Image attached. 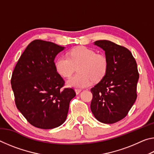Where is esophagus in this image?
Segmentation results:
<instances>
[{
	"mask_svg": "<svg viewBox=\"0 0 154 154\" xmlns=\"http://www.w3.org/2000/svg\"><path fill=\"white\" fill-rule=\"evenodd\" d=\"M81 92H82V90L81 89H75V92H76L77 94H79Z\"/></svg>",
	"mask_w": 154,
	"mask_h": 154,
	"instance_id": "obj_1",
	"label": "esophagus"
}]
</instances>
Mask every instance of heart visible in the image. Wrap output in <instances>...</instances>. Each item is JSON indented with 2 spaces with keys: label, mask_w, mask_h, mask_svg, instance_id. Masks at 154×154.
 I'll return each instance as SVG.
<instances>
[{
  "label": "heart",
  "mask_w": 154,
  "mask_h": 154,
  "mask_svg": "<svg viewBox=\"0 0 154 154\" xmlns=\"http://www.w3.org/2000/svg\"><path fill=\"white\" fill-rule=\"evenodd\" d=\"M79 74L75 75L67 81V85L72 88H85L94 81L100 80L105 76L108 67V61L103 54H96L94 49L86 47H78L69 51V58L60 56L56 59V71L63 77H70L75 67Z\"/></svg>",
  "instance_id": "1"
}]
</instances>
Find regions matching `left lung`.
Masks as SVG:
<instances>
[{
	"instance_id": "obj_1",
	"label": "left lung",
	"mask_w": 154,
	"mask_h": 154,
	"mask_svg": "<svg viewBox=\"0 0 154 154\" xmlns=\"http://www.w3.org/2000/svg\"><path fill=\"white\" fill-rule=\"evenodd\" d=\"M94 45L105 51L108 67L100 82L91 89V111L99 122L113 124L127 116L136 100L137 64L131 52L123 46L107 40L96 41Z\"/></svg>"
}]
</instances>
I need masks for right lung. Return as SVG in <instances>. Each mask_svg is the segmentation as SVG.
Segmentation results:
<instances>
[{
	"label": "right lung",
	"mask_w": 154,
	"mask_h": 154,
	"mask_svg": "<svg viewBox=\"0 0 154 154\" xmlns=\"http://www.w3.org/2000/svg\"><path fill=\"white\" fill-rule=\"evenodd\" d=\"M64 47L43 40L31 42L18 60L11 84L18 110L29 123L41 129L58 127L66 120L76 94L64 88L55 59Z\"/></svg>",
	"instance_id": "add662e5"
}]
</instances>
